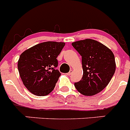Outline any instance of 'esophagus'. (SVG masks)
Returning a JSON list of instances; mask_svg holds the SVG:
<instances>
[{
	"instance_id": "1",
	"label": "esophagus",
	"mask_w": 130,
	"mask_h": 130,
	"mask_svg": "<svg viewBox=\"0 0 130 130\" xmlns=\"http://www.w3.org/2000/svg\"><path fill=\"white\" fill-rule=\"evenodd\" d=\"M72 73H73V71H72V70H70V72H69V73H67V75H71V74H72Z\"/></svg>"
}]
</instances>
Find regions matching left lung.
<instances>
[{
  "label": "left lung",
  "instance_id": "obj_1",
  "mask_svg": "<svg viewBox=\"0 0 130 130\" xmlns=\"http://www.w3.org/2000/svg\"><path fill=\"white\" fill-rule=\"evenodd\" d=\"M82 56L83 76L75 83L77 91L84 96H93L101 92L112 79L116 71L113 52L102 43L91 39L72 43Z\"/></svg>",
  "mask_w": 130,
  "mask_h": 130
}]
</instances>
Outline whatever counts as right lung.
<instances>
[{"label":"right lung","instance_id":"add662e5","mask_svg":"<svg viewBox=\"0 0 130 130\" xmlns=\"http://www.w3.org/2000/svg\"><path fill=\"white\" fill-rule=\"evenodd\" d=\"M65 46L64 42L46 41L25 50L20 56L18 69L26 88L33 94L44 96L54 90L60 73L57 57Z\"/></svg>","mask_w":130,"mask_h":130}]
</instances>
